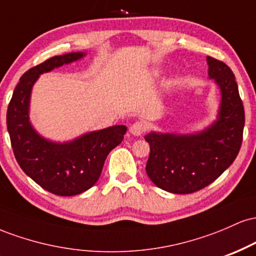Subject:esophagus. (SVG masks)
Here are the masks:
<instances>
[{"instance_id":"obj_1","label":"esophagus","mask_w":256,"mask_h":256,"mask_svg":"<svg viewBox=\"0 0 256 256\" xmlns=\"http://www.w3.org/2000/svg\"><path fill=\"white\" fill-rule=\"evenodd\" d=\"M144 131H146V125L140 122H134L130 128V132L134 134V136H140Z\"/></svg>"}]
</instances>
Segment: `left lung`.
Instances as JSON below:
<instances>
[{
	"instance_id": "obj_1",
	"label": "left lung",
	"mask_w": 256,
	"mask_h": 256,
	"mask_svg": "<svg viewBox=\"0 0 256 256\" xmlns=\"http://www.w3.org/2000/svg\"><path fill=\"white\" fill-rule=\"evenodd\" d=\"M208 77L220 90L216 119L190 134L156 132L144 138L150 146L146 171L160 189L192 194L213 183L238 154L244 128V108L231 68L207 56Z\"/></svg>"
}]
</instances>
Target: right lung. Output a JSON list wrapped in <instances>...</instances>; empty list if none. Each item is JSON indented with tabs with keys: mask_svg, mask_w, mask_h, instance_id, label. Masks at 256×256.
<instances>
[{
	"mask_svg": "<svg viewBox=\"0 0 256 256\" xmlns=\"http://www.w3.org/2000/svg\"><path fill=\"white\" fill-rule=\"evenodd\" d=\"M85 55L68 52L32 67L22 76L8 104L7 128L18 164L43 189L58 196L89 190L98 180L107 155L122 143L128 130L125 125H114L67 142H55L38 134L30 122L32 88L40 76Z\"/></svg>",
	"mask_w": 256,
	"mask_h": 256,
	"instance_id": "obj_1",
	"label": "right lung"
}]
</instances>
